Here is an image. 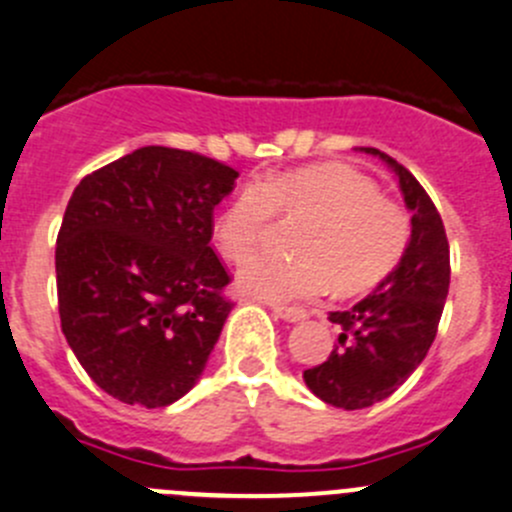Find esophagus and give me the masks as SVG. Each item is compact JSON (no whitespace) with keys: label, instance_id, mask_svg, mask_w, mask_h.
I'll return each mask as SVG.
<instances>
[{"label":"esophagus","instance_id":"1","mask_svg":"<svg viewBox=\"0 0 512 512\" xmlns=\"http://www.w3.org/2000/svg\"><path fill=\"white\" fill-rule=\"evenodd\" d=\"M272 312H275L277 317H282V320H287V322H297V320H305V317H307V310H302V307L272 305Z\"/></svg>","mask_w":512,"mask_h":512}]
</instances>
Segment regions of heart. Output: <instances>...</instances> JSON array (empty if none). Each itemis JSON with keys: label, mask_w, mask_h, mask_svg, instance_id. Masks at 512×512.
Segmentation results:
<instances>
[{"label": "heart", "mask_w": 512, "mask_h": 512, "mask_svg": "<svg viewBox=\"0 0 512 512\" xmlns=\"http://www.w3.org/2000/svg\"><path fill=\"white\" fill-rule=\"evenodd\" d=\"M275 214L306 220L293 236L298 255L258 251L237 267L240 290L270 302L312 300L330 285L370 290L400 265L413 232L408 212L355 167L310 165L267 172L232 197L212 227L222 255H246Z\"/></svg>", "instance_id": "obj_1"}]
</instances>
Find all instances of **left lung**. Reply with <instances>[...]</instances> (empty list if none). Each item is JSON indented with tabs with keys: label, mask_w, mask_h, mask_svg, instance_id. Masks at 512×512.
<instances>
[{
	"label": "left lung",
	"mask_w": 512,
	"mask_h": 512,
	"mask_svg": "<svg viewBox=\"0 0 512 512\" xmlns=\"http://www.w3.org/2000/svg\"><path fill=\"white\" fill-rule=\"evenodd\" d=\"M365 152L398 175L413 235L400 265L372 295L350 310L330 312V322L340 327L337 347L325 362L302 372L317 398L345 410L390 398L413 375L438 335L450 287V245L438 207L393 157L375 147Z\"/></svg>",
	"instance_id": "8db88e82"
}]
</instances>
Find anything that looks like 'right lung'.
I'll return each instance as SVG.
<instances>
[{"label": "right lung", "mask_w": 512, "mask_h": 512, "mask_svg": "<svg viewBox=\"0 0 512 512\" xmlns=\"http://www.w3.org/2000/svg\"><path fill=\"white\" fill-rule=\"evenodd\" d=\"M235 180L225 162L152 145L74 187L54 252L59 320L112 398L165 408L205 370L232 310L210 240Z\"/></svg>", "instance_id": "right-lung-1"}]
</instances>
